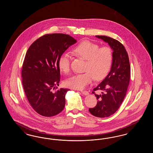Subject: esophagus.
<instances>
[{
  "label": "esophagus",
  "mask_w": 153,
  "mask_h": 153,
  "mask_svg": "<svg viewBox=\"0 0 153 153\" xmlns=\"http://www.w3.org/2000/svg\"><path fill=\"white\" fill-rule=\"evenodd\" d=\"M81 94H82L84 95H88L89 94L88 92L86 91H81Z\"/></svg>",
  "instance_id": "esophagus-1"
}]
</instances>
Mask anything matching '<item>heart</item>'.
I'll list each match as a JSON object with an SVG mask.
<instances>
[{
	"label": "heart",
	"mask_w": 153,
	"mask_h": 153,
	"mask_svg": "<svg viewBox=\"0 0 153 153\" xmlns=\"http://www.w3.org/2000/svg\"><path fill=\"white\" fill-rule=\"evenodd\" d=\"M76 57L87 60L86 72L74 75L65 82L66 86L74 89H82L91 84L96 77L104 79L109 72L113 61L112 49L108 46L100 47L99 45L84 41L73 49ZM71 57L67 53L62 54L58 59V69L64 73L70 71Z\"/></svg>",
	"instance_id": "obj_1"
}]
</instances>
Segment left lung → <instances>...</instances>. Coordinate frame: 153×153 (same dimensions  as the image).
I'll use <instances>...</instances> for the list:
<instances>
[{
    "label": "left lung",
    "instance_id": "1",
    "mask_svg": "<svg viewBox=\"0 0 153 153\" xmlns=\"http://www.w3.org/2000/svg\"><path fill=\"white\" fill-rule=\"evenodd\" d=\"M108 43L113 52V61L110 72L97 87L93 94L97 102L94 108H89L90 113L98 117H108L114 114L122 104L126 95L130 79V65L127 52L123 45L116 39L104 36H96ZM103 92L97 95L94 91Z\"/></svg>",
    "mask_w": 153,
    "mask_h": 153
}]
</instances>
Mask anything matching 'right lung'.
<instances>
[{
    "label": "right lung",
    "instance_id": "obj_1",
    "mask_svg": "<svg viewBox=\"0 0 153 153\" xmlns=\"http://www.w3.org/2000/svg\"><path fill=\"white\" fill-rule=\"evenodd\" d=\"M76 42L68 34H46L31 44L26 54L22 66L23 87L30 105L42 116H55L64 108L69 89H57L60 81L58 59ZM54 88L56 91L53 92Z\"/></svg>",
    "mask_w": 153,
    "mask_h": 153
}]
</instances>
